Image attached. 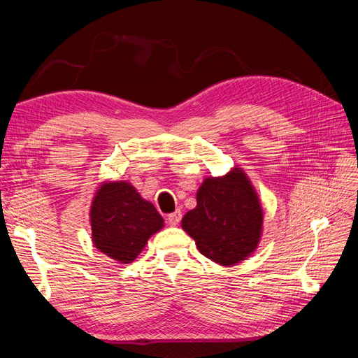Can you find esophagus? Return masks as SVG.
Returning a JSON list of instances; mask_svg holds the SVG:
<instances>
[{
  "mask_svg": "<svg viewBox=\"0 0 358 358\" xmlns=\"http://www.w3.org/2000/svg\"><path fill=\"white\" fill-rule=\"evenodd\" d=\"M180 220H182V212H180L179 209L175 210L173 213H170V215L167 216V221H169V224H171V225L179 224Z\"/></svg>",
  "mask_w": 358,
  "mask_h": 358,
  "instance_id": "34e87169",
  "label": "esophagus"
}]
</instances>
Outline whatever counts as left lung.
<instances>
[{
  "mask_svg": "<svg viewBox=\"0 0 358 358\" xmlns=\"http://www.w3.org/2000/svg\"><path fill=\"white\" fill-rule=\"evenodd\" d=\"M264 212L254 185L241 167L206 178L197 206L182 218L199 251L224 267L242 263L257 251L263 236Z\"/></svg>",
  "mask_w": 358,
  "mask_h": 358,
  "instance_id": "1",
  "label": "left lung"
}]
</instances>
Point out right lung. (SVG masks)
<instances>
[{
    "label": "right lung",
    "instance_id": "right-lung-1",
    "mask_svg": "<svg viewBox=\"0 0 358 358\" xmlns=\"http://www.w3.org/2000/svg\"><path fill=\"white\" fill-rule=\"evenodd\" d=\"M92 243L119 264L133 263L164 227L155 206L127 180L101 182L90 209Z\"/></svg>",
    "mask_w": 358,
    "mask_h": 358
}]
</instances>
